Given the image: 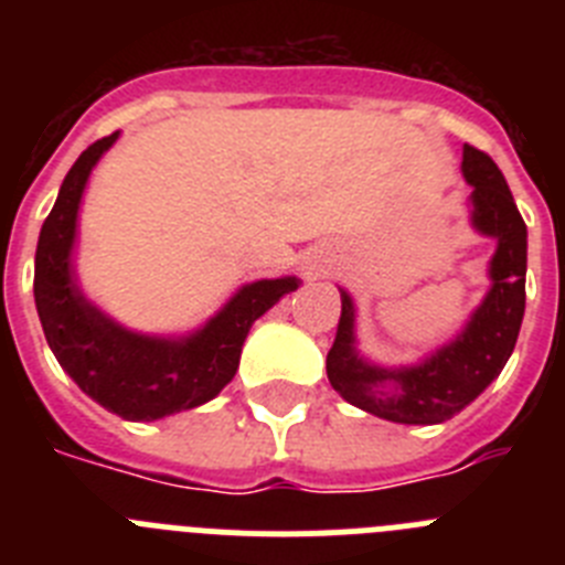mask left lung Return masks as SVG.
I'll return each mask as SVG.
<instances>
[{"label":"left lung","mask_w":565,"mask_h":565,"mask_svg":"<svg viewBox=\"0 0 565 565\" xmlns=\"http://www.w3.org/2000/svg\"><path fill=\"white\" fill-rule=\"evenodd\" d=\"M463 181L469 223L495 239L489 259V291L456 339L416 364L384 367L356 348V306L344 288L337 339L328 351L331 387L348 404L396 424H441L461 413L501 376L515 351L526 308V223L495 161L476 147H463Z\"/></svg>","instance_id":"1"}]
</instances>
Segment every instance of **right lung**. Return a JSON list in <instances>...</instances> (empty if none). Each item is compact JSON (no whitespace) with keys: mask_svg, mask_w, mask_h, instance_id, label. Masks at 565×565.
<instances>
[{"mask_svg":"<svg viewBox=\"0 0 565 565\" xmlns=\"http://www.w3.org/2000/svg\"><path fill=\"white\" fill-rule=\"evenodd\" d=\"M118 132L78 154L64 178L36 246L33 297L50 351L93 402L127 422H158L212 402L237 373L248 331L268 308L297 291V277L254 279L221 311L183 337L138 333L84 297L73 266L78 209L89 174Z\"/></svg>","mask_w":565,"mask_h":565,"instance_id":"1","label":"right lung"}]
</instances>
